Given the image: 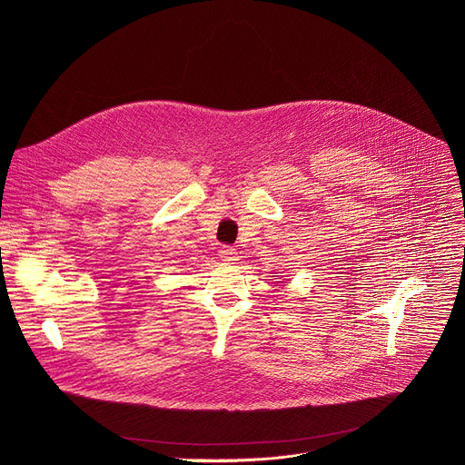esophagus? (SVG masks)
Instances as JSON below:
<instances>
[{
  "mask_svg": "<svg viewBox=\"0 0 465 465\" xmlns=\"http://www.w3.org/2000/svg\"><path fill=\"white\" fill-rule=\"evenodd\" d=\"M219 255H221L223 261H228V262L237 261V250H235L233 246H228V244H224V246L219 250Z\"/></svg>",
  "mask_w": 465,
  "mask_h": 465,
  "instance_id": "1",
  "label": "esophagus"
}]
</instances>
